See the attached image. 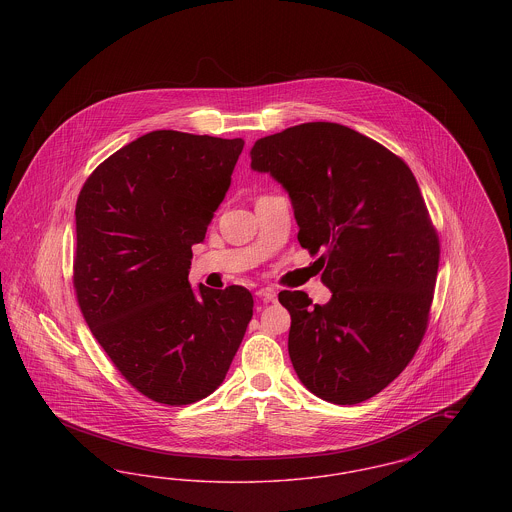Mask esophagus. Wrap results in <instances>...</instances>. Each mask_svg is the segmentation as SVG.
Segmentation results:
<instances>
[{
    "mask_svg": "<svg viewBox=\"0 0 512 512\" xmlns=\"http://www.w3.org/2000/svg\"><path fill=\"white\" fill-rule=\"evenodd\" d=\"M255 295H257L261 301H265V303L276 301V290H274V288H261V290L255 292Z\"/></svg>",
    "mask_w": 512,
    "mask_h": 512,
    "instance_id": "1",
    "label": "esophagus"
}]
</instances>
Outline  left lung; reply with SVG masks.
<instances>
[{
  "label": "left lung",
  "instance_id": "obj_1",
  "mask_svg": "<svg viewBox=\"0 0 512 512\" xmlns=\"http://www.w3.org/2000/svg\"><path fill=\"white\" fill-rule=\"evenodd\" d=\"M251 169L292 197L301 247L317 255L332 299L278 293L290 311L288 351L303 386L355 405L393 382L426 334L439 238L407 163L336 122L261 138Z\"/></svg>",
  "mask_w": 512,
  "mask_h": 512
}]
</instances>
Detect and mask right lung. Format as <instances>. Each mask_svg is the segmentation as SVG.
Instances as JSON below:
<instances>
[{
    "label": "right lung",
    "instance_id": "right-lung-1",
    "mask_svg": "<svg viewBox=\"0 0 512 512\" xmlns=\"http://www.w3.org/2000/svg\"><path fill=\"white\" fill-rule=\"evenodd\" d=\"M244 140L155 130L107 157L76 199L73 286L124 380L163 405L219 388L253 317L242 286L194 292L192 245L230 188Z\"/></svg>",
    "mask_w": 512,
    "mask_h": 512
}]
</instances>
